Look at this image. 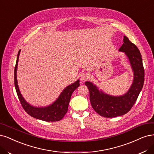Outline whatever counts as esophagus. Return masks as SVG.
<instances>
[{
  "label": "esophagus",
  "mask_w": 154,
  "mask_h": 154,
  "mask_svg": "<svg viewBox=\"0 0 154 154\" xmlns=\"http://www.w3.org/2000/svg\"><path fill=\"white\" fill-rule=\"evenodd\" d=\"M88 75L87 73H82V75H81V76H80V79H81V80H82V82H85L87 79H88Z\"/></svg>",
  "instance_id": "1"
}]
</instances>
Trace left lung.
<instances>
[{
	"label": "left lung",
	"mask_w": 154,
	"mask_h": 154,
	"mask_svg": "<svg viewBox=\"0 0 154 154\" xmlns=\"http://www.w3.org/2000/svg\"><path fill=\"white\" fill-rule=\"evenodd\" d=\"M123 41L124 43L119 51L124 52L128 57L134 75L133 82L128 91L124 95L115 96L104 93L91 82L85 83L89 90L90 100L93 109L104 117L113 118L128 113L143 86L145 71L140 51L125 35Z\"/></svg>",
	"instance_id": "obj_1"
}]
</instances>
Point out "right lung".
<instances>
[{
  "label": "right lung",
  "instance_id": "right-lung-1",
  "mask_svg": "<svg viewBox=\"0 0 154 154\" xmlns=\"http://www.w3.org/2000/svg\"><path fill=\"white\" fill-rule=\"evenodd\" d=\"M21 50H19L17 55V62L14 67V86L17 91L18 97L22 104L23 108L29 115L32 117L46 122H56L60 120L66 114L72 92L79 86V79H78L75 83L69 85L63 90L55 101L47 106L35 107L26 102L20 92L17 81V68L19 55Z\"/></svg>",
  "mask_w": 154,
  "mask_h": 154
}]
</instances>
